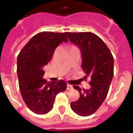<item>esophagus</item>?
I'll list each match as a JSON object with an SVG mask.
<instances>
[{"label": "esophagus", "mask_w": 133, "mask_h": 133, "mask_svg": "<svg viewBox=\"0 0 133 133\" xmlns=\"http://www.w3.org/2000/svg\"><path fill=\"white\" fill-rule=\"evenodd\" d=\"M72 89H73V87L72 86V85H69V84L67 85V90H72Z\"/></svg>", "instance_id": "34e87169"}]
</instances>
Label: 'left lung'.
Segmentation results:
<instances>
[{
  "mask_svg": "<svg viewBox=\"0 0 133 133\" xmlns=\"http://www.w3.org/2000/svg\"><path fill=\"white\" fill-rule=\"evenodd\" d=\"M65 34L81 51V67L86 74L83 79H91L88 90L83 91L74 85L80 97L70 103V107L78 115L87 117L97 111L107 96L114 75L113 56L103 41L92 32H66Z\"/></svg>",
  "mask_w": 133,
  "mask_h": 133,
  "instance_id": "1",
  "label": "left lung"
}]
</instances>
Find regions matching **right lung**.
Segmentation results:
<instances>
[{
	"instance_id": "right-lung-1",
	"label": "right lung",
	"mask_w": 133,
	"mask_h": 133,
	"mask_svg": "<svg viewBox=\"0 0 133 133\" xmlns=\"http://www.w3.org/2000/svg\"><path fill=\"white\" fill-rule=\"evenodd\" d=\"M68 42L65 33L43 32L34 36L17 58V74L23 101L33 112L44 115L52 109L56 95L66 90L63 80L49 83L43 68L52 59L58 45Z\"/></svg>"
}]
</instances>
